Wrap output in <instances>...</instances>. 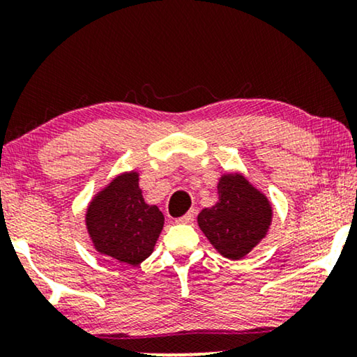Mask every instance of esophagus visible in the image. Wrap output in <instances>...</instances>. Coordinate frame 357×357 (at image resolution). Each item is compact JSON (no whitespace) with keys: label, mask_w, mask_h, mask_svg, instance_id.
Wrapping results in <instances>:
<instances>
[{"label":"esophagus","mask_w":357,"mask_h":357,"mask_svg":"<svg viewBox=\"0 0 357 357\" xmlns=\"http://www.w3.org/2000/svg\"><path fill=\"white\" fill-rule=\"evenodd\" d=\"M195 219V209H192V211H188L187 214H185V216H182V218H178V219H175V222L177 224H190Z\"/></svg>","instance_id":"esophagus-1"}]
</instances>
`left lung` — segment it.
Masks as SVG:
<instances>
[{
  "label": "left lung",
  "instance_id": "1",
  "mask_svg": "<svg viewBox=\"0 0 357 357\" xmlns=\"http://www.w3.org/2000/svg\"><path fill=\"white\" fill-rule=\"evenodd\" d=\"M218 203L198 214V226L229 260H241L266 236L273 209L268 198L242 174H226L218 183Z\"/></svg>",
  "mask_w": 357,
  "mask_h": 357
}]
</instances>
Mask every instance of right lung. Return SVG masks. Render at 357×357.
<instances>
[{
  "mask_svg": "<svg viewBox=\"0 0 357 357\" xmlns=\"http://www.w3.org/2000/svg\"><path fill=\"white\" fill-rule=\"evenodd\" d=\"M138 177L135 170L115 177L92 198L86 211V227L96 250L133 266L153 253L164 227V214L144 202Z\"/></svg>",
  "mask_w": 357,
  "mask_h": 357,
  "instance_id": "obj_1",
  "label": "right lung"
}]
</instances>
